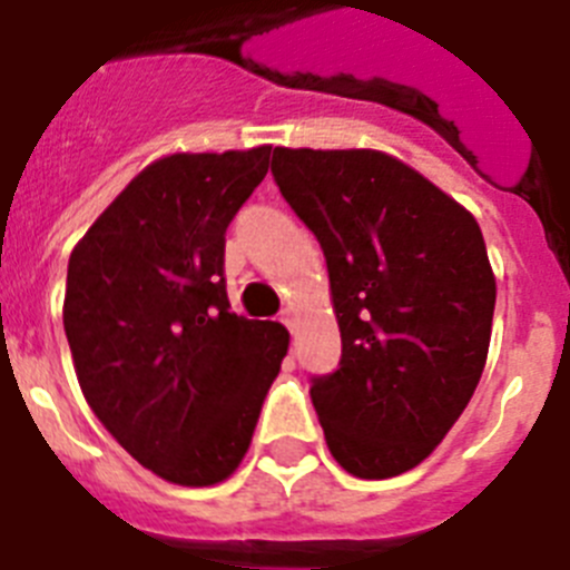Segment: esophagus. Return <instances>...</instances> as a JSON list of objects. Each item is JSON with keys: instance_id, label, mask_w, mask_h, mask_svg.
Instances as JSON below:
<instances>
[{"instance_id": "1", "label": "esophagus", "mask_w": 570, "mask_h": 570, "mask_svg": "<svg viewBox=\"0 0 570 570\" xmlns=\"http://www.w3.org/2000/svg\"><path fill=\"white\" fill-rule=\"evenodd\" d=\"M281 324H286L292 330V326H295V313H292V309H284V313H281Z\"/></svg>"}]
</instances>
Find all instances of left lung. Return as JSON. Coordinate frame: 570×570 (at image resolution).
Returning <instances> with one entry per match:
<instances>
[{"instance_id":"obj_1","label":"left lung","mask_w":570,"mask_h":570,"mask_svg":"<svg viewBox=\"0 0 570 570\" xmlns=\"http://www.w3.org/2000/svg\"><path fill=\"white\" fill-rule=\"evenodd\" d=\"M272 177L318 237L338 370L309 395L335 462L358 479L415 468L482 379L497 281L479 224L381 151L275 148Z\"/></svg>"}]
</instances>
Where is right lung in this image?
<instances>
[{"mask_svg": "<svg viewBox=\"0 0 570 570\" xmlns=\"http://www.w3.org/2000/svg\"><path fill=\"white\" fill-rule=\"evenodd\" d=\"M269 146L142 168L68 261L73 367L102 428L166 482H224L249 450L289 346L235 315L226 229L269 171Z\"/></svg>", "mask_w": 570, "mask_h": 570, "instance_id": "right-lung-1", "label": "right lung"}]
</instances>
